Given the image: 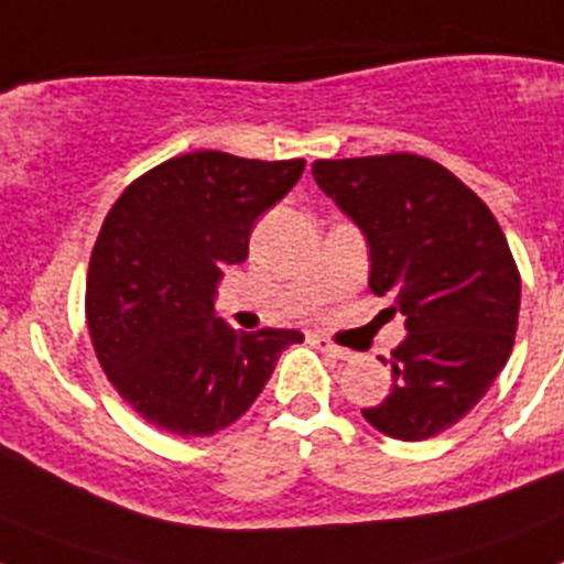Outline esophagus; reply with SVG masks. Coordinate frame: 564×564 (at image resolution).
Listing matches in <instances>:
<instances>
[{
  "mask_svg": "<svg viewBox=\"0 0 564 564\" xmlns=\"http://www.w3.org/2000/svg\"><path fill=\"white\" fill-rule=\"evenodd\" d=\"M311 341L316 344V347H318V350H322V352H327V356H333V358H341V361H350V358L356 356V352L344 350V347H338V344H333L330 338H325V336H313Z\"/></svg>",
  "mask_w": 564,
  "mask_h": 564,
  "instance_id": "34e87169",
  "label": "esophagus"
}]
</instances>
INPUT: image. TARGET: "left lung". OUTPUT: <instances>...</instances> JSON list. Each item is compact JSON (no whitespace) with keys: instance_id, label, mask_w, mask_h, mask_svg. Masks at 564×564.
Instances as JSON below:
<instances>
[{"instance_id":"obj_1","label":"left lung","mask_w":564,"mask_h":564,"mask_svg":"<svg viewBox=\"0 0 564 564\" xmlns=\"http://www.w3.org/2000/svg\"><path fill=\"white\" fill-rule=\"evenodd\" d=\"M313 181L361 228L370 291L406 316L392 390L361 410L395 441H426L475 410L506 367L520 318V271L495 214L421 154L316 161Z\"/></svg>"}]
</instances>
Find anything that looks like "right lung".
<instances>
[{"label": "right lung", "mask_w": 564, "mask_h": 564, "mask_svg": "<svg viewBox=\"0 0 564 564\" xmlns=\"http://www.w3.org/2000/svg\"><path fill=\"white\" fill-rule=\"evenodd\" d=\"M305 161L188 152L115 200L87 271V327L104 372L143 421L208 437L248 412L299 330L237 333L214 299L248 257L262 212L296 186Z\"/></svg>", "instance_id": "1"}]
</instances>
